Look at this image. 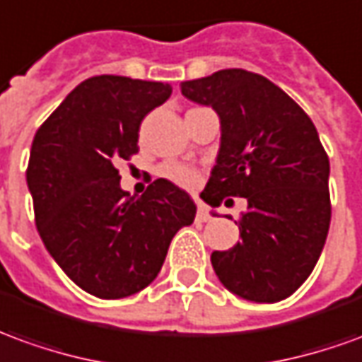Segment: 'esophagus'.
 Masks as SVG:
<instances>
[{
  "label": "esophagus",
  "instance_id": "1",
  "mask_svg": "<svg viewBox=\"0 0 362 362\" xmlns=\"http://www.w3.org/2000/svg\"><path fill=\"white\" fill-rule=\"evenodd\" d=\"M198 219L199 221H209V219H211V216H209V211H207L206 206L198 207Z\"/></svg>",
  "mask_w": 362,
  "mask_h": 362
}]
</instances>
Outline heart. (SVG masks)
<instances>
[{
    "label": "heart",
    "instance_id": "obj_1",
    "mask_svg": "<svg viewBox=\"0 0 362 362\" xmlns=\"http://www.w3.org/2000/svg\"><path fill=\"white\" fill-rule=\"evenodd\" d=\"M160 174H163V178L170 180L176 186H180V188H196L199 184V174L194 168L184 166V164H163Z\"/></svg>",
    "mask_w": 362,
    "mask_h": 362
}]
</instances>
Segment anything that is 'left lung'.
<instances>
[{
    "mask_svg": "<svg viewBox=\"0 0 362 362\" xmlns=\"http://www.w3.org/2000/svg\"><path fill=\"white\" fill-rule=\"evenodd\" d=\"M180 90L221 119L202 198L211 207L225 198L249 204L237 221L241 241L211 252L217 278L245 300L280 302L312 274L329 231V158L317 129L286 92L241 68L182 82Z\"/></svg>",
    "mask_w": 362,
    "mask_h": 362,
    "instance_id": "8db88e82",
    "label": "left lung"
}]
</instances>
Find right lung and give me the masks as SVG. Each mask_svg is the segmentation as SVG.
Masks as SVG:
<instances>
[{
	"label": "right lung",
	"instance_id": "add662e5",
	"mask_svg": "<svg viewBox=\"0 0 362 362\" xmlns=\"http://www.w3.org/2000/svg\"><path fill=\"white\" fill-rule=\"evenodd\" d=\"M173 88L93 76L68 93L35 133L27 166L35 223L74 284L103 300L137 294L163 269L176 231L196 217L184 189L158 178L141 198L115 164L139 153V129Z\"/></svg>",
	"mask_w": 362,
	"mask_h": 362
}]
</instances>
